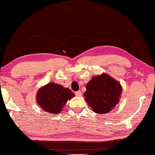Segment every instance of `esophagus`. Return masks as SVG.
<instances>
[{
  "label": "esophagus",
  "instance_id": "34e87169",
  "mask_svg": "<svg viewBox=\"0 0 155 155\" xmlns=\"http://www.w3.org/2000/svg\"><path fill=\"white\" fill-rule=\"evenodd\" d=\"M81 94H82V93H81V91H75V95L77 96H81Z\"/></svg>",
  "mask_w": 155,
  "mask_h": 155
}]
</instances>
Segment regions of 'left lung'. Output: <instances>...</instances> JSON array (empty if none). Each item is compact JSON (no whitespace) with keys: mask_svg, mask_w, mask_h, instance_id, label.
Instances as JSON below:
<instances>
[{"mask_svg":"<svg viewBox=\"0 0 155 155\" xmlns=\"http://www.w3.org/2000/svg\"><path fill=\"white\" fill-rule=\"evenodd\" d=\"M122 90L118 81L104 73L95 76L89 81L84 96L94 112L107 114L118 104Z\"/></svg>","mask_w":155,"mask_h":155,"instance_id":"8db88e82","label":"left lung"}]
</instances>
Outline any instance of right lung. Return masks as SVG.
Returning a JSON list of instances; mask_svg holds the SVG:
<instances>
[{"mask_svg": "<svg viewBox=\"0 0 155 155\" xmlns=\"http://www.w3.org/2000/svg\"><path fill=\"white\" fill-rule=\"evenodd\" d=\"M74 96L70 89L49 83L38 90L36 100L38 105L47 114H57L61 113L63 107Z\"/></svg>", "mask_w": 155, "mask_h": 155, "instance_id": "1", "label": "right lung"}]
</instances>
